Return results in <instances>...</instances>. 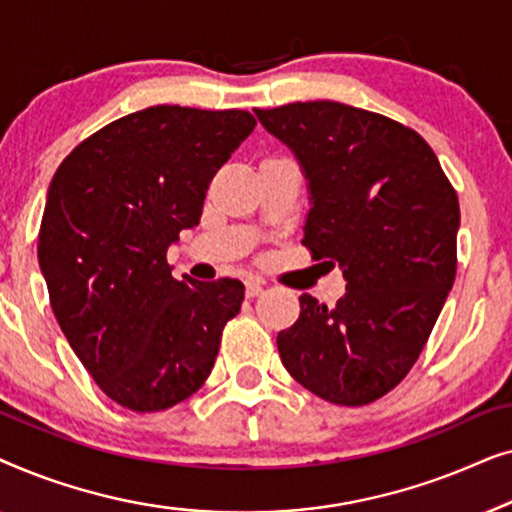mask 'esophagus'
<instances>
[{"instance_id":"esophagus-1","label":"esophagus","mask_w":512,"mask_h":512,"mask_svg":"<svg viewBox=\"0 0 512 512\" xmlns=\"http://www.w3.org/2000/svg\"><path fill=\"white\" fill-rule=\"evenodd\" d=\"M263 293V284L247 282V298H258Z\"/></svg>"}]
</instances>
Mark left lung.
I'll return each mask as SVG.
<instances>
[{"label":"left lung","mask_w":512,"mask_h":512,"mask_svg":"<svg viewBox=\"0 0 512 512\" xmlns=\"http://www.w3.org/2000/svg\"><path fill=\"white\" fill-rule=\"evenodd\" d=\"M307 179L303 244L342 268L333 307L300 296L284 368L324 401L366 405L410 373L457 275L459 200L415 130L340 102L256 109Z\"/></svg>","instance_id":"left-lung-1"}]
</instances>
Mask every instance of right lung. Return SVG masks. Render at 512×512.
I'll return each mask as SVG.
<instances>
[{"label":"right lung","instance_id":"1","mask_svg":"<svg viewBox=\"0 0 512 512\" xmlns=\"http://www.w3.org/2000/svg\"><path fill=\"white\" fill-rule=\"evenodd\" d=\"M249 111L149 107L62 160L39 228L55 319L104 394L135 412L186 401L240 312L237 279H174L167 249L200 223L209 181L254 130Z\"/></svg>","mask_w":512,"mask_h":512}]
</instances>
